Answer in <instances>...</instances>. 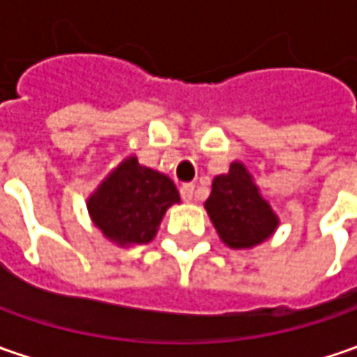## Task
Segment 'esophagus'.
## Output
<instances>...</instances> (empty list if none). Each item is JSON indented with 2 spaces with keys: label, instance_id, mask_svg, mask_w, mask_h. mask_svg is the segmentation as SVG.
I'll use <instances>...</instances> for the list:
<instances>
[{
  "label": "esophagus",
  "instance_id": "esophagus-1",
  "mask_svg": "<svg viewBox=\"0 0 357 357\" xmlns=\"http://www.w3.org/2000/svg\"><path fill=\"white\" fill-rule=\"evenodd\" d=\"M181 197H183L185 202H190V200L195 199V185L186 183V185L181 186Z\"/></svg>",
  "mask_w": 357,
  "mask_h": 357
}]
</instances>
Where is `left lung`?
Segmentation results:
<instances>
[{"instance_id": "1", "label": "left lung", "mask_w": 357, "mask_h": 357, "mask_svg": "<svg viewBox=\"0 0 357 357\" xmlns=\"http://www.w3.org/2000/svg\"><path fill=\"white\" fill-rule=\"evenodd\" d=\"M204 208L218 236L230 248L256 246L278 227L276 214L240 162H232L227 174L214 178Z\"/></svg>"}]
</instances>
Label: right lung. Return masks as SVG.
<instances>
[{
	"label": "right lung",
	"instance_id": "obj_1",
	"mask_svg": "<svg viewBox=\"0 0 357 357\" xmlns=\"http://www.w3.org/2000/svg\"><path fill=\"white\" fill-rule=\"evenodd\" d=\"M169 176L141 167L135 157L121 162L87 202L95 227L121 246L155 238L167 208L178 202Z\"/></svg>",
	"mask_w": 357,
	"mask_h": 357
}]
</instances>
